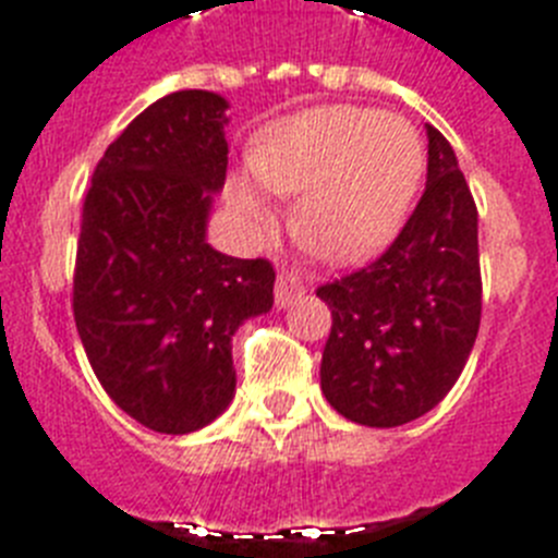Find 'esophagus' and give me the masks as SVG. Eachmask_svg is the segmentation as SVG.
<instances>
[{"label":"esophagus","instance_id":"esophagus-1","mask_svg":"<svg viewBox=\"0 0 558 558\" xmlns=\"http://www.w3.org/2000/svg\"><path fill=\"white\" fill-rule=\"evenodd\" d=\"M303 294V280L294 275V271H287L280 269L278 271V283H275V303H278L280 308H287L289 303L298 301Z\"/></svg>","mask_w":558,"mask_h":558}]
</instances>
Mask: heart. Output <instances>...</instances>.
<instances>
[{
    "label": "heart",
    "instance_id": "1",
    "mask_svg": "<svg viewBox=\"0 0 558 558\" xmlns=\"http://www.w3.org/2000/svg\"><path fill=\"white\" fill-rule=\"evenodd\" d=\"M257 184L294 198L289 227L303 250L354 264L402 227L425 175L414 124L372 107H317L271 124L250 153ZM229 209L252 238H269L275 209L250 181L229 190Z\"/></svg>",
    "mask_w": 558,
    "mask_h": 558
}]
</instances>
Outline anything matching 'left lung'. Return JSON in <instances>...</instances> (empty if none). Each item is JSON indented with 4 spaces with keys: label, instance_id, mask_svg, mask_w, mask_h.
<instances>
[{
    "label": "left lung",
    "instance_id": "1",
    "mask_svg": "<svg viewBox=\"0 0 558 558\" xmlns=\"http://www.w3.org/2000/svg\"><path fill=\"white\" fill-rule=\"evenodd\" d=\"M425 130L428 181L400 235L374 264L317 289L331 308L323 395L372 428L428 414L460 380L480 331L476 204L446 135Z\"/></svg>",
    "mask_w": 558,
    "mask_h": 558
}]
</instances>
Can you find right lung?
<instances>
[{
	"instance_id": "obj_1",
	"label": "right lung",
	"mask_w": 558,
	"mask_h": 558,
	"mask_svg": "<svg viewBox=\"0 0 558 558\" xmlns=\"http://www.w3.org/2000/svg\"><path fill=\"white\" fill-rule=\"evenodd\" d=\"M227 98H158L107 147L82 209L73 317L98 383L135 423L190 434L235 397L232 335L269 312V260L207 243L227 181Z\"/></svg>"
}]
</instances>
